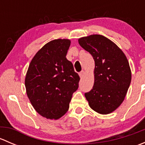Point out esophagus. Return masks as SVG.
Returning a JSON list of instances; mask_svg holds the SVG:
<instances>
[{"label":"esophagus","instance_id":"obj_1","mask_svg":"<svg viewBox=\"0 0 145 145\" xmlns=\"http://www.w3.org/2000/svg\"><path fill=\"white\" fill-rule=\"evenodd\" d=\"M84 74H85L84 71H81V72L79 73V76L81 77V78H82V77L83 76V75H84Z\"/></svg>","mask_w":145,"mask_h":145}]
</instances>
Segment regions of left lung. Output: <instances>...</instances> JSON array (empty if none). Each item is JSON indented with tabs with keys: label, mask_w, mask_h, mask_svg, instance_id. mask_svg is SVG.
Instances as JSON below:
<instances>
[{
	"label": "left lung",
	"mask_w": 145,
	"mask_h": 145,
	"mask_svg": "<svg viewBox=\"0 0 145 145\" xmlns=\"http://www.w3.org/2000/svg\"><path fill=\"white\" fill-rule=\"evenodd\" d=\"M78 43L95 60L94 85L85 93L89 106L101 114L112 113L124 100L131 84L128 59L117 45L102 35L81 38Z\"/></svg>",
	"instance_id": "1"
}]
</instances>
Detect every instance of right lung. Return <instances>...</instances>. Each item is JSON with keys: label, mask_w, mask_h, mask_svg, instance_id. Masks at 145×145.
<instances>
[{"label": "right lung", "mask_w": 145, "mask_h": 145, "mask_svg": "<svg viewBox=\"0 0 145 145\" xmlns=\"http://www.w3.org/2000/svg\"><path fill=\"white\" fill-rule=\"evenodd\" d=\"M71 41L55 39L46 43L32 59L25 77L27 94L43 117L58 119L69 108L80 77L66 58Z\"/></svg>", "instance_id": "1"}]
</instances>
